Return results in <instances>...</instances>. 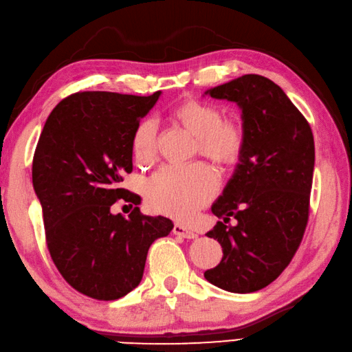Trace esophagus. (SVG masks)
Segmentation results:
<instances>
[{
	"mask_svg": "<svg viewBox=\"0 0 352 352\" xmlns=\"http://www.w3.org/2000/svg\"><path fill=\"white\" fill-rule=\"evenodd\" d=\"M173 234L182 236V239H196L197 236V234L192 231V229L185 228V226L177 225V223L173 226Z\"/></svg>",
	"mask_w": 352,
	"mask_h": 352,
	"instance_id": "1",
	"label": "esophagus"
}]
</instances>
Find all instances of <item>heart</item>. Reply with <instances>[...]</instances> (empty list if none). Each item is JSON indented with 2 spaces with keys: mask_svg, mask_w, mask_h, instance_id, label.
Here are the masks:
<instances>
[{
  "mask_svg": "<svg viewBox=\"0 0 352 352\" xmlns=\"http://www.w3.org/2000/svg\"><path fill=\"white\" fill-rule=\"evenodd\" d=\"M170 120L196 138L195 153L202 155L219 171H228L240 162L246 150V131L240 120L223 117L221 107L192 98L177 102ZM131 148L135 162L152 166L156 160V126L152 120L140 121L132 132ZM217 179L204 162L188 167H164L148 179L146 202L153 211L173 219H186L210 202Z\"/></svg>",
  "mask_w": 352,
  "mask_h": 352,
  "instance_id": "b5f03b06",
  "label": "heart"
}]
</instances>
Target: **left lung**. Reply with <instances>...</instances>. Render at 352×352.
I'll list each match as a JSON object with an SVG mask.
<instances>
[{"mask_svg":"<svg viewBox=\"0 0 352 352\" xmlns=\"http://www.w3.org/2000/svg\"><path fill=\"white\" fill-rule=\"evenodd\" d=\"M241 107L246 150L212 212L206 235L223 248L211 284L232 293L261 290L283 274L302 241L314 170L311 127L285 92L267 77L246 74L208 91Z\"/></svg>","mask_w":352,"mask_h":352,"instance_id":"1","label":"left lung"}]
</instances>
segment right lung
I'll return each mask as SVG.
<instances>
[{"instance_id":"obj_1","label":"right lung","mask_w":352,"mask_h":352,"mask_svg":"<svg viewBox=\"0 0 352 352\" xmlns=\"http://www.w3.org/2000/svg\"><path fill=\"white\" fill-rule=\"evenodd\" d=\"M160 96L74 92L50 113L34 150L33 186L48 252L63 279L92 299L132 292L150 245L173 229L170 219L144 216L140 196L120 186L133 170V129ZM120 198L135 205L129 218L110 212Z\"/></svg>"}]
</instances>
